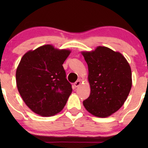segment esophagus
<instances>
[{
	"label": "esophagus",
	"instance_id": "1",
	"mask_svg": "<svg viewBox=\"0 0 148 148\" xmlns=\"http://www.w3.org/2000/svg\"><path fill=\"white\" fill-rule=\"evenodd\" d=\"M80 85H81V82L79 80H78V81H77L75 83L74 86H75V88H77V87L79 86Z\"/></svg>",
	"mask_w": 148,
	"mask_h": 148
}]
</instances>
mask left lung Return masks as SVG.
Returning <instances> with one entry per match:
<instances>
[{"mask_svg": "<svg viewBox=\"0 0 148 148\" xmlns=\"http://www.w3.org/2000/svg\"><path fill=\"white\" fill-rule=\"evenodd\" d=\"M81 53L88 64L91 90L83 102L85 108L95 116H110L122 107L130 92L131 66L122 54L106 46Z\"/></svg>", "mask_w": 148, "mask_h": 148, "instance_id": "left-lung-1", "label": "left lung"}]
</instances>
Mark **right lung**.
<instances>
[{"label": "right lung", "mask_w": 148, "mask_h": 148, "mask_svg": "<svg viewBox=\"0 0 148 148\" xmlns=\"http://www.w3.org/2000/svg\"><path fill=\"white\" fill-rule=\"evenodd\" d=\"M71 52L50 44L29 50L16 70V84L25 104L41 116L59 113L72 93L62 64Z\"/></svg>", "instance_id": "obj_1"}]
</instances>
